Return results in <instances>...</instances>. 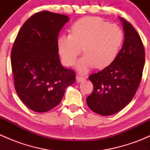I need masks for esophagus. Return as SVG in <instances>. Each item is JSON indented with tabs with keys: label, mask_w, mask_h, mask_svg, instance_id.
I'll return each mask as SVG.
<instances>
[{
	"label": "esophagus",
	"mask_w": 150,
	"mask_h": 150,
	"mask_svg": "<svg viewBox=\"0 0 150 150\" xmlns=\"http://www.w3.org/2000/svg\"><path fill=\"white\" fill-rule=\"evenodd\" d=\"M84 80H85V78L82 76H78H78L76 77V81H77V82H78V83L82 82V81H83Z\"/></svg>",
	"instance_id": "obj_1"
}]
</instances>
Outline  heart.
<instances>
[{
    "mask_svg": "<svg viewBox=\"0 0 150 150\" xmlns=\"http://www.w3.org/2000/svg\"><path fill=\"white\" fill-rule=\"evenodd\" d=\"M122 40L123 33L120 27L96 16H86L73 24L71 34L59 38L58 49L63 63L71 66L83 48L86 54L77 63V69L86 73L94 66L102 69L110 65Z\"/></svg>",
    "mask_w": 150,
    "mask_h": 150,
    "instance_id": "obj_1",
    "label": "heart"
}]
</instances>
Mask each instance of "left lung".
Wrapping results in <instances>:
<instances>
[{
	"mask_svg": "<svg viewBox=\"0 0 150 150\" xmlns=\"http://www.w3.org/2000/svg\"><path fill=\"white\" fill-rule=\"evenodd\" d=\"M118 18L124 31L122 48L110 65L89 76L93 90L86 98L87 104L92 111L104 116L115 114L131 102L144 66V48L140 36L131 23Z\"/></svg>",
	"mask_w": 150,
	"mask_h": 150,
	"instance_id": "1",
	"label": "left lung"
}]
</instances>
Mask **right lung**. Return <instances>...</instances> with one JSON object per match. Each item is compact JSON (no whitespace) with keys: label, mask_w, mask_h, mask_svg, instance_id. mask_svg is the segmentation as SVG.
<instances>
[{"label":"right lung","mask_w":150,"mask_h":150,"mask_svg":"<svg viewBox=\"0 0 150 150\" xmlns=\"http://www.w3.org/2000/svg\"><path fill=\"white\" fill-rule=\"evenodd\" d=\"M69 19L52 12H38L29 18L16 38L11 54L14 86L24 104L37 112L58 105L75 75L61 64L58 35Z\"/></svg>","instance_id":"1"}]
</instances>
